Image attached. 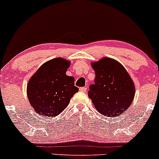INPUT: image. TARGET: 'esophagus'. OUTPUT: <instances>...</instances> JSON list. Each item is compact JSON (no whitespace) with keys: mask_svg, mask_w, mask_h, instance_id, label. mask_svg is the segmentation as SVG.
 <instances>
[{"mask_svg":"<svg viewBox=\"0 0 159 159\" xmlns=\"http://www.w3.org/2000/svg\"><path fill=\"white\" fill-rule=\"evenodd\" d=\"M86 90L87 89L85 88V87H81V88H80V91L82 92H86Z\"/></svg>","mask_w":159,"mask_h":159,"instance_id":"34e87169","label":"esophagus"}]
</instances>
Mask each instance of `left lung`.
Instances as JSON below:
<instances>
[{"label":"left lung","mask_w":159,"mask_h":159,"mask_svg":"<svg viewBox=\"0 0 159 159\" xmlns=\"http://www.w3.org/2000/svg\"><path fill=\"white\" fill-rule=\"evenodd\" d=\"M95 79L88 95L98 111L105 116H117L132 103L135 88L131 76L117 61L104 58L92 64Z\"/></svg>","instance_id":"1"}]
</instances>
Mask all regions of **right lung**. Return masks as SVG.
Listing matches in <instances>:
<instances>
[{
    "label": "right lung",
    "instance_id": "1",
    "mask_svg": "<svg viewBox=\"0 0 159 159\" xmlns=\"http://www.w3.org/2000/svg\"><path fill=\"white\" fill-rule=\"evenodd\" d=\"M70 61L56 58L43 64L30 79L27 94L37 113L56 116L65 110L79 91L74 78L66 75Z\"/></svg>",
    "mask_w": 159,
    "mask_h": 159
}]
</instances>
